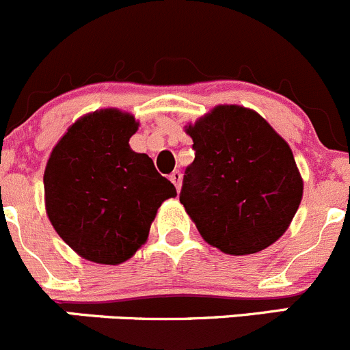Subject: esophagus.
<instances>
[{
  "instance_id": "obj_1",
  "label": "esophagus",
  "mask_w": 350,
  "mask_h": 350,
  "mask_svg": "<svg viewBox=\"0 0 350 350\" xmlns=\"http://www.w3.org/2000/svg\"><path fill=\"white\" fill-rule=\"evenodd\" d=\"M170 180H172V183H174V185L176 187V190H180V183H182V174H180L178 170L172 172Z\"/></svg>"
}]
</instances>
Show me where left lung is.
<instances>
[{
  "instance_id": "1",
  "label": "left lung",
  "mask_w": 350,
  "mask_h": 350,
  "mask_svg": "<svg viewBox=\"0 0 350 350\" xmlns=\"http://www.w3.org/2000/svg\"><path fill=\"white\" fill-rule=\"evenodd\" d=\"M196 158L180 202L204 240L230 255L257 254L284 234L303 180L291 148L257 112L219 105L187 127Z\"/></svg>"
}]
</instances>
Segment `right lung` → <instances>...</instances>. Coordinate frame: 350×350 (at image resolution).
<instances>
[{"label": "right lung", "mask_w": 350, "mask_h": 350, "mask_svg": "<svg viewBox=\"0 0 350 350\" xmlns=\"http://www.w3.org/2000/svg\"><path fill=\"white\" fill-rule=\"evenodd\" d=\"M133 116L105 109L76 120L51 153L46 209L59 237L86 260L117 265L146 241L161 202L176 196L153 160L134 153Z\"/></svg>", "instance_id": "right-lung-1"}]
</instances>
